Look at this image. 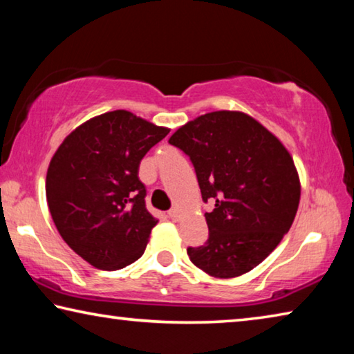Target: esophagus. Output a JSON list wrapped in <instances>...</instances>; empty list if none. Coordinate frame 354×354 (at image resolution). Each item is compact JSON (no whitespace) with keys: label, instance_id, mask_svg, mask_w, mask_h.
<instances>
[{"label":"esophagus","instance_id":"obj_1","mask_svg":"<svg viewBox=\"0 0 354 354\" xmlns=\"http://www.w3.org/2000/svg\"><path fill=\"white\" fill-rule=\"evenodd\" d=\"M169 217L173 221H178L179 220V211H178V209H171V211H169Z\"/></svg>","mask_w":354,"mask_h":354}]
</instances>
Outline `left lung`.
Returning a JSON list of instances; mask_svg holds the SVG:
<instances>
[{
    "mask_svg": "<svg viewBox=\"0 0 354 354\" xmlns=\"http://www.w3.org/2000/svg\"><path fill=\"white\" fill-rule=\"evenodd\" d=\"M169 143L195 167L209 239L187 248L190 261L214 278L248 273L278 247L295 218L301 184L277 136L241 111H215L183 124Z\"/></svg>",
    "mask_w": 354,
    "mask_h": 354,
    "instance_id": "1",
    "label": "left lung"
}]
</instances>
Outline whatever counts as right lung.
Here are the masks:
<instances>
[{"mask_svg": "<svg viewBox=\"0 0 354 354\" xmlns=\"http://www.w3.org/2000/svg\"><path fill=\"white\" fill-rule=\"evenodd\" d=\"M169 128L129 111L101 113L65 137L46 171V201L65 243L100 270L136 262L158 225L139 165Z\"/></svg>", "mask_w": 354, "mask_h": 354, "instance_id": "1", "label": "right lung"}]
</instances>
